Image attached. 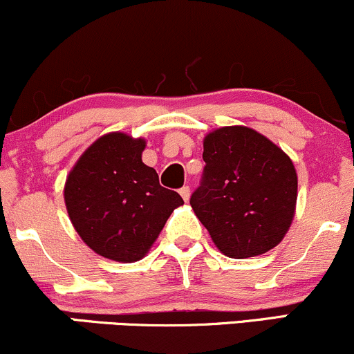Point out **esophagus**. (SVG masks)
I'll list each match as a JSON object with an SVG mask.
<instances>
[{
  "label": "esophagus",
  "instance_id": "obj_1",
  "mask_svg": "<svg viewBox=\"0 0 354 354\" xmlns=\"http://www.w3.org/2000/svg\"><path fill=\"white\" fill-rule=\"evenodd\" d=\"M180 194H181V198L185 201H188L189 200V194H191V191H189V186H183V188L180 189Z\"/></svg>",
  "mask_w": 354,
  "mask_h": 354
}]
</instances>
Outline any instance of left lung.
<instances>
[{
    "label": "left lung",
    "mask_w": 354,
    "mask_h": 354,
    "mask_svg": "<svg viewBox=\"0 0 354 354\" xmlns=\"http://www.w3.org/2000/svg\"><path fill=\"white\" fill-rule=\"evenodd\" d=\"M205 169L191 194L194 214L230 258L273 250L290 230L298 198L293 161L261 133L223 126L203 141Z\"/></svg>",
    "instance_id": "obj_1"
}]
</instances>
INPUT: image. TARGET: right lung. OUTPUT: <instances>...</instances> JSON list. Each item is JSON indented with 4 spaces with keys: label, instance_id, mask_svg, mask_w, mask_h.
Listing matches in <instances>:
<instances>
[{
    "label": "right lung",
    "instance_id": "add662e5",
    "mask_svg": "<svg viewBox=\"0 0 354 354\" xmlns=\"http://www.w3.org/2000/svg\"><path fill=\"white\" fill-rule=\"evenodd\" d=\"M143 138L108 133L80 156L64 183L68 214L86 245L103 258L133 263L148 253L174 208L176 191L160 185L141 154Z\"/></svg>",
    "mask_w": 354,
    "mask_h": 354
}]
</instances>
